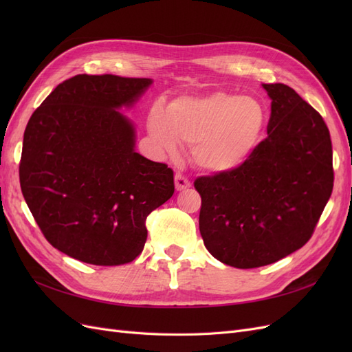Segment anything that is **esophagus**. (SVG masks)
<instances>
[{
    "label": "esophagus",
    "instance_id": "34e87169",
    "mask_svg": "<svg viewBox=\"0 0 352 352\" xmlns=\"http://www.w3.org/2000/svg\"><path fill=\"white\" fill-rule=\"evenodd\" d=\"M175 186H176V190H185L190 186V182L184 175L176 173L175 175Z\"/></svg>",
    "mask_w": 352,
    "mask_h": 352
}]
</instances>
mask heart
<instances>
[{"label": "heart", "instance_id": "obj_1", "mask_svg": "<svg viewBox=\"0 0 352 352\" xmlns=\"http://www.w3.org/2000/svg\"><path fill=\"white\" fill-rule=\"evenodd\" d=\"M267 123L263 104L251 97L212 92L180 97L148 113L146 129L160 153L175 154L189 144L192 163L208 173L239 168L258 146Z\"/></svg>", "mask_w": 352, "mask_h": 352}]
</instances>
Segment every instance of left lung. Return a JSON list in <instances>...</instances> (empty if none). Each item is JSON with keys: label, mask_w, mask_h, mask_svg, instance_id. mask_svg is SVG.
<instances>
[{"label": "left lung", "mask_w": 352, "mask_h": 352, "mask_svg": "<svg viewBox=\"0 0 352 352\" xmlns=\"http://www.w3.org/2000/svg\"><path fill=\"white\" fill-rule=\"evenodd\" d=\"M263 88L272 100L267 138L239 168L194 184L206 248L236 269L261 267L300 250L333 189L323 117L287 85Z\"/></svg>", "instance_id": "left-lung-1"}]
</instances>
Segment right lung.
<instances>
[{
	"mask_svg": "<svg viewBox=\"0 0 352 352\" xmlns=\"http://www.w3.org/2000/svg\"><path fill=\"white\" fill-rule=\"evenodd\" d=\"M153 79L78 74L52 91L28 122L20 186L47 241L95 265L133 261L145 220L175 192L173 170L135 151L131 109Z\"/></svg>",
	"mask_w": 352,
	"mask_h": 352,
	"instance_id": "1",
	"label": "right lung"
}]
</instances>
